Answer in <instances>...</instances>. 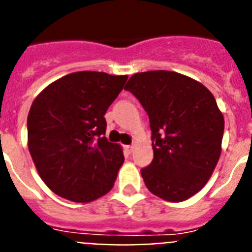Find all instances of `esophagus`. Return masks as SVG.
<instances>
[{
	"label": "esophagus",
	"instance_id": "obj_1",
	"mask_svg": "<svg viewBox=\"0 0 252 252\" xmlns=\"http://www.w3.org/2000/svg\"><path fill=\"white\" fill-rule=\"evenodd\" d=\"M133 148H134L133 146H124V152L129 155V153L133 152Z\"/></svg>",
	"mask_w": 252,
	"mask_h": 252
}]
</instances>
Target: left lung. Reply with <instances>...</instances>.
Segmentation results:
<instances>
[{
  "mask_svg": "<svg viewBox=\"0 0 252 252\" xmlns=\"http://www.w3.org/2000/svg\"><path fill=\"white\" fill-rule=\"evenodd\" d=\"M124 89L150 118L153 161L141 170L146 187L166 202L187 200L208 183L222 151L224 118L214 96L171 71L135 73Z\"/></svg>",
  "mask_w": 252,
  "mask_h": 252,
  "instance_id": "1",
  "label": "left lung"
}]
</instances>
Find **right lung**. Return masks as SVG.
Wrapping results in <instances>:
<instances>
[{
	"instance_id": "obj_1",
	"label": "right lung",
	"mask_w": 252,
	"mask_h": 252,
	"mask_svg": "<svg viewBox=\"0 0 252 252\" xmlns=\"http://www.w3.org/2000/svg\"><path fill=\"white\" fill-rule=\"evenodd\" d=\"M128 76L69 73L48 85L28 115V147L45 185L57 195L90 203L111 190L123 150L105 137L104 115Z\"/></svg>"
}]
</instances>
